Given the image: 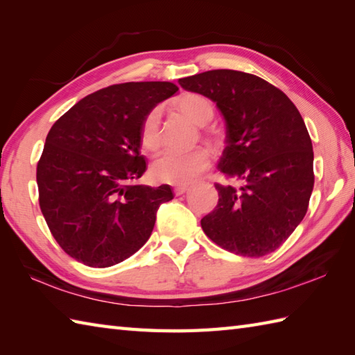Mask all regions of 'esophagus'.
Returning <instances> with one entry per match:
<instances>
[{"label": "esophagus", "mask_w": 355, "mask_h": 355, "mask_svg": "<svg viewBox=\"0 0 355 355\" xmlns=\"http://www.w3.org/2000/svg\"><path fill=\"white\" fill-rule=\"evenodd\" d=\"M189 189H191L189 186H177V187H173V193H175L177 197H178V195H183V193H186Z\"/></svg>", "instance_id": "34e87169"}]
</instances>
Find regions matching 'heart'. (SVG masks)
<instances>
[{
    "instance_id": "b5f03b06",
    "label": "heart",
    "mask_w": 355,
    "mask_h": 355,
    "mask_svg": "<svg viewBox=\"0 0 355 355\" xmlns=\"http://www.w3.org/2000/svg\"><path fill=\"white\" fill-rule=\"evenodd\" d=\"M173 107L192 123L202 126L214 119V105L205 96L186 93L178 96ZM162 114L153 108L146 112L140 125V143L149 153H155L162 146ZM210 166V153L206 148H195L186 153L169 150L157 158L153 164V175L157 182L169 184H189L197 180Z\"/></svg>"
}]
</instances>
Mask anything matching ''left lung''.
<instances>
[{
	"instance_id": "left-lung-1",
	"label": "left lung",
	"mask_w": 355,
	"mask_h": 355,
	"mask_svg": "<svg viewBox=\"0 0 355 355\" xmlns=\"http://www.w3.org/2000/svg\"><path fill=\"white\" fill-rule=\"evenodd\" d=\"M209 97L225 120L218 163L239 184H215L216 207L201 227L216 245L248 258L281 247L308 210L314 186L313 143L302 116L281 89L254 74L210 70L180 79Z\"/></svg>"
}]
</instances>
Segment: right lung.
<instances>
[{"label":"right lung","mask_w":355,"mask_h":355,"mask_svg":"<svg viewBox=\"0 0 355 355\" xmlns=\"http://www.w3.org/2000/svg\"><path fill=\"white\" fill-rule=\"evenodd\" d=\"M178 92L172 82H126L89 94L59 117L45 139L36 182L56 243L88 267L130 258L153 233L171 186L135 184L146 171L140 125Z\"/></svg>","instance_id":"add662e5"}]
</instances>
